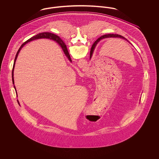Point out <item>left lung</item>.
I'll return each mask as SVG.
<instances>
[{"label":"left lung","instance_id":"obj_1","mask_svg":"<svg viewBox=\"0 0 159 159\" xmlns=\"http://www.w3.org/2000/svg\"><path fill=\"white\" fill-rule=\"evenodd\" d=\"M111 38H120V39H124V40H127V41L128 42V40L126 39H125L123 36H122L121 35H119V34H105V35L101 36L100 38H99L98 39L94 42V43L92 46L91 52H90V60H91V58H92V55H93V53L94 49H95L96 46L97 45V44L101 40H102V39H104ZM129 43H130V42H129Z\"/></svg>","mask_w":159,"mask_h":159}]
</instances>
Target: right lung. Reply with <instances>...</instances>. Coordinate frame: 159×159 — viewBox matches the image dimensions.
I'll use <instances>...</instances> for the list:
<instances>
[{
	"label": "right lung",
	"instance_id": "1",
	"mask_svg": "<svg viewBox=\"0 0 159 159\" xmlns=\"http://www.w3.org/2000/svg\"><path fill=\"white\" fill-rule=\"evenodd\" d=\"M52 39L53 40L55 41H56L58 44L60 46L64 52V54L66 55V56L67 57V58L68 59V60L70 61V62H71V59L70 58V55L68 53V50H67V46L65 45L64 42L60 38H59L58 36L55 35V34H53L51 33H49V32H45V33H39L37 35L31 38L30 39H29V40H27V41H25L24 43H23L22 45L21 46V47L19 48L17 53L16 54V56H15V60H14V66H13V68H12V83L14 84V67H15V62L16 60V58L18 57V53L20 52V51H21V49H22L24 46L25 45L26 43L30 42L31 41H33V40H37V39ZM14 87L15 88V92H16V97H18L17 95V93H16V88H15V85H14ZM18 101V104L20 105V103L18 102V101Z\"/></svg>",
	"mask_w": 159,
	"mask_h": 159
}]
</instances>
